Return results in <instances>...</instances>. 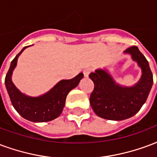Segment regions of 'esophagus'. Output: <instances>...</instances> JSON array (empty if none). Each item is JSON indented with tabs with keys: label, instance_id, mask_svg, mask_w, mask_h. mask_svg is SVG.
Here are the masks:
<instances>
[{
	"label": "esophagus",
	"instance_id": "esophagus-1",
	"mask_svg": "<svg viewBox=\"0 0 157 157\" xmlns=\"http://www.w3.org/2000/svg\"><path fill=\"white\" fill-rule=\"evenodd\" d=\"M90 71H91V69H90V68H86V69H85L84 71H83V74H84L85 77H88V75H89V74L90 73Z\"/></svg>",
	"mask_w": 157,
	"mask_h": 157
}]
</instances>
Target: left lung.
<instances>
[{
    "mask_svg": "<svg viewBox=\"0 0 157 157\" xmlns=\"http://www.w3.org/2000/svg\"><path fill=\"white\" fill-rule=\"evenodd\" d=\"M132 55L142 70V75L132 87H122L114 82L105 70H96L89 75L94 82V89L90 96V103L98 117L112 121H122L133 117L146 102L153 84V75L149 63L133 46L125 51Z\"/></svg>",
    "mask_w": 157,
    "mask_h": 157,
    "instance_id": "1",
    "label": "left lung"
}]
</instances>
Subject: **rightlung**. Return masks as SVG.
I'll return each instance as SVG.
<instances>
[{"mask_svg": "<svg viewBox=\"0 0 157 157\" xmlns=\"http://www.w3.org/2000/svg\"><path fill=\"white\" fill-rule=\"evenodd\" d=\"M26 47L27 46H25L11 61L5 78L6 87L11 104L23 118L33 122L50 121L57 118L61 115L67 94L69 93L70 90L77 86L80 81L83 78V74L80 73L70 80H62L43 96L38 97L25 96L15 86L11 81V74L17 66L18 56Z\"/></svg>", "mask_w": 157, "mask_h": 157, "instance_id": "right-lung-1", "label": "right lung"}]
</instances>
